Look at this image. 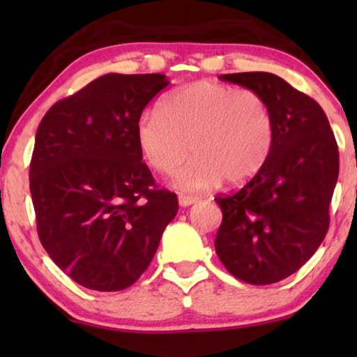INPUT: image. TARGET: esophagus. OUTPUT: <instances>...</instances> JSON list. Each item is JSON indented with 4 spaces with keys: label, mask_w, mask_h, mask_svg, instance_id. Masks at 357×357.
<instances>
[{
    "label": "esophagus",
    "mask_w": 357,
    "mask_h": 357,
    "mask_svg": "<svg viewBox=\"0 0 357 357\" xmlns=\"http://www.w3.org/2000/svg\"><path fill=\"white\" fill-rule=\"evenodd\" d=\"M197 202H198V198L197 197H190V195H180V197H178L180 206H183V208H187V206H190V204H193Z\"/></svg>",
    "instance_id": "obj_1"
}]
</instances>
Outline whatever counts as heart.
<instances>
[{
  "label": "heart",
  "mask_w": 357,
  "mask_h": 357,
  "mask_svg": "<svg viewBox=\"0 0 357 357\" xmlns=\"http://www.w3.org/2000/svg\"><path fill=\"white\" fill-rule=\"evenodd\" d=\"M135 133L146 162L160 174H172L193 151L197 158L174 183L197 192L222 178L243 185L255 177L273 151L275 120L260 92L197 81L165 97L159 112L141 115Z\"/></svg>",
  "instance_id": "b5f03b06"
}]
</instances>
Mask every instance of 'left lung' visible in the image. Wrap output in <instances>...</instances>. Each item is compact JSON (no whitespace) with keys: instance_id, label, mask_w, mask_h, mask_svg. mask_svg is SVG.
Returning <instances> with one entry per match:
<instances>
[{"instance_id":"1","label":"left lung","mask_w":357,"mask_h":357,"mask_svg":"<svg viewBox=\"0 0 357 357\" xmlns=\"http://www.w3.org/2000/svg\"><path fill=\"white\" fill-rule=\"evenodd\" d=\"M219 77L265 97L275 144L255 177L214 198L222 211L214 247L237 280L273 284L299 270L328 232L338 144L324 109L282 77L261 71Z\"/></svg>"}]
</instances>
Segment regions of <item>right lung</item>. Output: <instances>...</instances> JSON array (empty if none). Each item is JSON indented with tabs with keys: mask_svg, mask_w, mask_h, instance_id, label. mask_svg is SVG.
I'll use <instances>...</instances> for the list:
<instances>
[{
	"mask_svg": "<svg viewBox=\"0 0 357 357\" xmlns=\"http://www.w3.org/2000/svg\"><path fill=\"white\" fill-rule=\"evenodd\" d=\"M164 75H104L50 107L37 128L31 195L37 232L56 266L87 289L138 281L178 211L136 143V121Z\"/></svg>",
	"mask_w": 357,
	"mask_h": 357,
	"instance_id": "add662e5",
	"label": "right lung"
}]
</instances>
